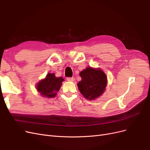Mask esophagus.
I'll list each match as a JSON object with an SVG mask.
<instances>
[{"label": "esophagus", "mask_w": 150, "mask_h": 150, "mask_svg": "<svg viewBox=\"0 0 150 150\" xmlns=\"http://www.w3.org/2000/svg\"><path fill=\"white\" fill-rule=\"evenodd\" d=\"M67 80L68 81H71V82H73V81H74V78H67Z\"/></svg>", "instance_id": "esophagus-1"}]
</instances>
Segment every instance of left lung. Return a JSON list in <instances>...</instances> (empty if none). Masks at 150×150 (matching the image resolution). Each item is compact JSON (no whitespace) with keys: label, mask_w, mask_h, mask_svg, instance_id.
<instances>
[{"label":"left lung","mask_w":150,"mask_h":150,"mask_svg":"<svg viewBox=\"0 0 150 150\" xmlns=\"http://www.w3.org/2000/svg\"><path fill=\"white\" fill-rule=\"evenodd\" d=\"M81 81L78 83L81 93L88 100H93L103 94L107 86L105 73L98 68H86L79 74Z\"/></svg>","instance_id":"1"}]
</instances>
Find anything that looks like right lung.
Masks as SVG:
<instances>
[{
	"label": "right lung",
	"instance_id": "right-lung-1",
	"mask_svg": "<svg viewBox=\"0 0 150 150\" xmlns=\"http://www.w3.org/2000/svg\"><path fill=\"white\" fill-rule=\"evenodd\" d=\"M64 81L62 77L56 78L54 73H48L46 78L38 83L36 89L43 97L54 98L59 91L62 81Z\"/></svg>",
	"mask_w": 150,
	"mask_h": 150
}]
</instances>
